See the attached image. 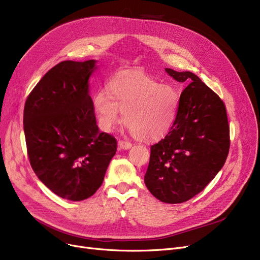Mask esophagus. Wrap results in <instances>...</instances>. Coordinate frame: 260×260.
Instances as JSON below:
<instances>
[{
  "label": "esophagus",
  "mask_w": 260,
  "mask_h": 260,
  "mask_svg": "<svg viewBox=\"0 0 260 260\" xmlns=\"http://www.w3.org/2000/svg\"><path fill=\"white\" fill-rule=\"evenodd\" d=\"M118 147H119V149H128L132 147V143L128 141H124V140H119Z\"/></svg>",
  "instance_id": "34e87169"
}]
</instances>
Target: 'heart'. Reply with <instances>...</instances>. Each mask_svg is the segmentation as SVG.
<instances>
[{
	"mask_svg": "<svg viewBox=\"0 0 260 260\" xmlns=\"http://www.w3.org/2000/svg\"><path fill=\"white\" fill-rule=\"evenodd\" d=\"M109 92L99 91L93 107L99 126L111 131L123 120L132 135L140 141L159 139L175 124L180 95L175 87L161 84L141 73H123L109 82Z\"/></svg>",
	"mask_w": 260,
	"mask_h": 260,
	"instance_id": "1",
	"label": "heart"
}]
</instances>
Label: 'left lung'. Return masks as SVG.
Wrapping results in <instances>:
<instances>
[{
  "label": "left lung",
  "mask_w": 260,
  "mask_h": 260,
  "mask_svg": "<svg viewBox=\"0 0 260 260\" xmlns=\"http://www.w3.org/2000/svg\"><path fill=\"white\" fill-rule=\"evenodd\" d=\"M166 72L189 84L181 92L175 124L151 146L144 182L160 201L181 203L199 194L223 167L230 125L223 101L195 74Z\"/></svg>",
  "instance_id": "obj_1"
}]
</instances>
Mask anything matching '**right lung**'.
Instances as JSON below:
<instances>
[{"label":"right lung","mask_w":260,"mask_h":260,"mask_svg":"<svg viewBox=\"0 0 260 260\" xmlns=\"http://www.w3.org/2000/svg\"><path fill=\"white\" fill-rule=\"evenodd\" d=\"M95 61H62L26 99L24 133L30 166L51 192L80 201L101 186L117 152L114 136L100 133L88 79Z\"/></svg>","instance_id":"1"}]
</instances>
